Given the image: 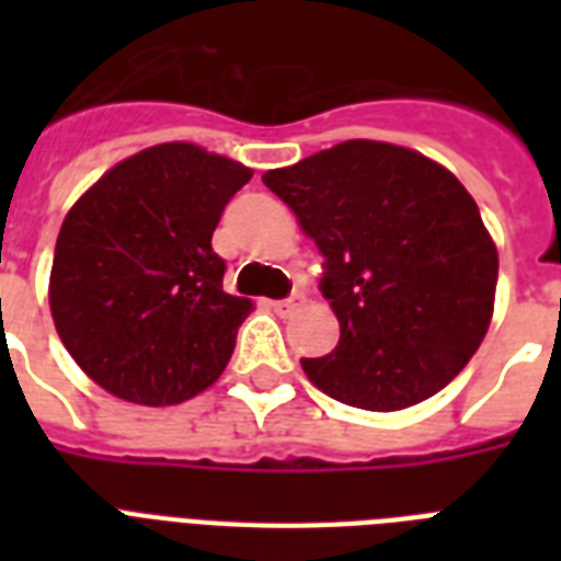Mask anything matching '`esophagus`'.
Here are the masks:
<instances>
[{"mask_svg":"<svg viewBox=\"0 0 561 561\" xmlns=\"http://www.w3.org/2000/svg\"><path fill=\"white\" fill-rule=\"evenodd\" d=\"M302 306V294H290L288 299H273L271 308L276 314H290V311H297Z\"/></svg>","mask_w":561,"mask_h":561,"instance_id":"34e87169","label":"esophagus"}]
</instances>
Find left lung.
<instances>
[{
	"label": "left lung",
	"instance_id": "8db88e82",
	"mask_svg": "<svg viewBox=\"0 0 561 561\" xmlns=\"http://www.w3.org/2000/svg\"><path fill=\"white\" fill-rule=\"evenodd\" d=\"M325 255L341 341L302 358L314 387L364 410L439 392L486 337L497 250L451 171L399 145L350 139L264 174Z\"/></svg>",
	"mask_w": 561,
	"mask_h": 561
}]
</instances>
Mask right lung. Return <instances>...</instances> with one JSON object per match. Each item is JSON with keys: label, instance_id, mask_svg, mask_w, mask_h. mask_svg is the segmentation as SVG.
<instances>
[{"label": "right lung", "instance_id": "add662e5", "mask_svg": "<svg viewBox=\"0 0 561 561\" xmlns=\"http://www.w3.org/2000/svg\"><path fill=\"white\" fill-rule=\"evenodd\" d=\"M250 178L241 162L165 142L118 162L69 209L48 302L92 381L148 408L218 381L253 302L224 290L211 232Z\"/></svg>", "mask_w": 561, "mask_h": 561}]
</instances>
